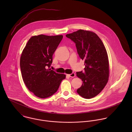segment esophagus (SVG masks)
<instances>
[{"label":"esophagus","instance_id":"obj_1","mask_svg":"<svg viewBox=\"0 0 132 132\" xmlns=\"http://www.w3.org/2000/svg\"><path fill=\"white\" fill-rule=\"evenodd\" d=\"M67 75L69 77H72V78H73V77H74L75 76V74L74 73H72V74H69V75Z\"/></svg>","mask_w":132,"mask_h":132}]
</instances>
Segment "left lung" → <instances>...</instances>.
I'll return each instance as SVG.
<instances>
[{
    "instance_id": "1",
    "label": "left lung",
    "mask_w": 132,
    "mask_h": 132,
    "mask_svg": "<svg viewBox=\"0 0 132 132\" xmlns=\"http://www.w3.org/2000/svg\"><path fill=\"white\" fill-rule=\"evenodd\" d=\"M66 37L76 44L79 57L84 60V72H78L77 76L82 82L77 90L80 96L91 98L99 94L108 81V57L102 40L95 33L80 29Z\"/></svg>"
}]
</instances>
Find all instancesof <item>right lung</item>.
<instances>
[{"mask_svg": "<svg viewBox=\"0 0 132 132\" xmlns=\"http://www.w3.org/2000/svg\"><path fill=\"white\" fill-rule=\"evenodd\" d=\"M63 38L62 35H38L30 38L20 58L23 81L29 91L39 98L54 94L65 75L57 73L50 67L53 54Z\"/></svg>", "mask_w": 132, "mask_h": 132, "instance_id": "obj_1", "label": "right lung"}]
</instances>
